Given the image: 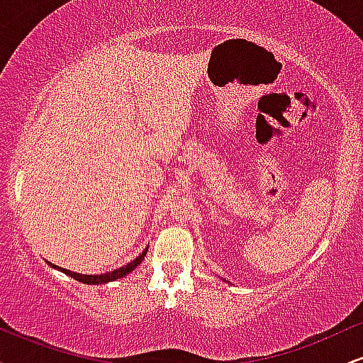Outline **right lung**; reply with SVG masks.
<instances>
[{"instance_id":"1","label":"right lung","mask_w":363,"mask_h":363,"mask_svg":"<svg viewBox=\"0 0 363 363\" xmlns=\"http://www.w3.org/2000/svg\"><path fill=\"white\" fill-rule=\"evenodd\" d=\"M147 252H148V247H145L143 252H140V256H136L135 259H133L131 262H128L126 266H121V268H118V269H112V272H106V273H101V274H82V273H74V272H69V269L60 268V266L52 264V262H49V261H48V264L51 266V268L57 269V272H62L65 274H68V277H72L73 280L85 283V285H104V283L116 281V280H119V278L126 277V274L131 273L133 269H135L136 266H138L140 262L145 259V256H147Z\"/></svg>"}]
</instances>
